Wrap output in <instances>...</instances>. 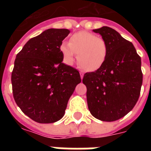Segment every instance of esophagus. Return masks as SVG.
<instances>
[{"label":"esophagus","instance_id":"esophagus-1","mask_svg":"<svg viewBox=\"0 0 151 151\" xmlns=\"http://www.w3.org/2000/svg\"><path fill=\"white\" fill-rule=\"evenodd\" d=\"M80 74H81V78L83 79V78H84V72H83V71H81Z\"/></svg>","mask_w":151,"mask_h":151}]
</instances>
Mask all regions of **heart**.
<instances>
[{
  "label": "heart",
  "instance_id": "obj_1",
  "mask_svg": "<svg viewBox=\"0 0 151 151\" xmlns=\"http://www.w3.org/2000/svg\"><path fill=\"white\" fill-rule=\"evenodd\" d=\"M60 51L65 61L72 64L76 54L78 63L87 71H95L103 66L107 55V45L102 37L86 31L73 34L69 43L64 42Z\"/></svg>",
  "mask_w": 151,
  "mask_h": 151
}]
</instances>
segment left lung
<instances>
[{
  "mask_svg": "<svg viewBox=\"0 0 151 151\" xmlns=\"http://www.w3.org/2000/svg\"><path fill=\"white\" fill-rule=\"evenodd\" d=\"M107 45L103 66L86 73L82 82L87 88L88 110L103 122H114L130 112L138 101L143 83L141 58L130 41L108 27L93 29Z\"/></svg>",
  "mask_w": 151,
  "mask_h": 151,
  "instance_id": "obj_1",
  "label": "left lung"
}]
</instances>
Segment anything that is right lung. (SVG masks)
<instances>
[{
    "label": "right lung",
    "instance_id": "obj_1",
    "mask_svg": "<svg viewBox=\"0 0 151 151\" xmlns=\"http://www.w3.org/2000/svg\"><path fill=\"white\" fill-rule=\"evenodd\" d=\"M67 29H48L29 39L16 55L12 73L13 97L34 122L48 124L64 116L80 73L63 63L60 51Z\"/></svg>",
    "mask_w": 151,
    "mask_h": 151
}]
</instances>
